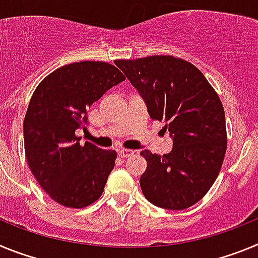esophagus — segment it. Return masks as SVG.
Masks as SVG:
<instances>
[{
	"label": "esophagus",
	"mask_w": 258,
	"mask_h": 258,
	"mask_svg": "<svg viewBox=\"0 0 258 258\" xmlns=\"http://www.w3.org/2000/svg\"><path fill=\"white\" fill-rule=\"evenodd\" d=\"M134 154V151L133 150H126V149H122V150H120V151H118V156L120 157H122V159H126V157H129V156H132V155Z\"/></svg>",
	"instance_id": "34e87169"
}]
</instances>
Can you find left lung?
<instances>
[{
  "label": "left lung",
  "instance_id": "left-lung-1",
  "mask_svg": "<svg viewBox=\"0 0 258 258\" xmlns=\"http://www.w3.org/2000/svg\"><path fill=\"white\" fill-rule=\"evenodd\" d=\"M143 98L152 120L165 122L173 149L141 152L147 169L140 183L154 206L181 211L214 183L227 147L225 111L216 90L190 61L172 55L115 60Z\"/></svg>",
  "mask_w": 258,
  "mask_h": 258
}]
</instances>
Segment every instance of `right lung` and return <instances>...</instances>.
Returning <instances> with one entry per match:
<instances>
[{
    "mask_svg": "<svg viewBox=\"0 0 258 258\" xmlns=\"http://www.w3.org/2000/svg\"><path fill=\"white\" fill-rule=\"evenodd\" d=\"M125 76L106 61H77L45 77L32 95L24 117V150L32 174L54 202L85 208L101 198L113 169L116 151L86 141V109Z\"/></svg>",
    "mask_w": 258,
    "mask_h": 258,
    "instance_id": "add662e5",
    "label": "right lung"
}]
</instances>
